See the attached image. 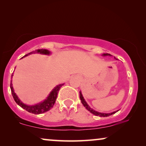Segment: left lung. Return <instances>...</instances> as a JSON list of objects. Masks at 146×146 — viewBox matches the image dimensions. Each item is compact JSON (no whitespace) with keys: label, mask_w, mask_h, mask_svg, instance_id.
Instances as JSON below:
<instances>
[{"label":"left lung","mask_w":146,"mask_h":146,"mask_svg":"<svg viewBox=\"0 0 146 146\" xmlns=\"http://www.w3.org/2000/svg\"><path fill=\"white\" fill-rule=\"evenodd\" d=\"M108 55L111 56L110 54H104V56H108ZM115 59H116V58H115ZM80 100L82 102V104L84 105V106L89 111H90L92 113H93L94 115H97V116H100V117H108V116H109V115H111L113 114V113H115V112H117V111H118V110H117L116 111H113V112H112V113H109L98 112V111H94V110L92 109L91 108H90L89 106L87 104V103L86 102V101L84 100V98L82 96V94L81 92H80Z\"/></svg>","instance_id":"8db88e82"}]
</instances>
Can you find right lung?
<instances>
[{
    "label": "right lung",
    "instance_id": "obj_1",
    "mask_svg": "<svg viewBox=\"0 0 146 146\" xmlns=\"http://www.w3.org/2000/svg\"><path fill=\"white\" fill-rule=\"evenodd\" d=\"M36 52L43 54H50V52L48 50L38 49L36 50L33 51L27 54H26L25 56L23 57H25L28 55H30L31 54L36 53ZM13 75H12V77H13ZM62 85H64V84H60L58 86H57L56 87H55L53 89V90L51 92L50 94V95L48 96L47 99H46L43 102L38 104L35 105V106H27L26 104H24L23 103H22V102H21V100L19 99V98L17 97V96L16 95L15 92H14L13 84H12V81L11 82V90L12 95H13V98L18 105H19L21 108H23V109H25V110L28 111L30 113H34V114H40V113H42L46 112V111H49L53 107V106L54 105L56 100L58 93L60 88L62 86Z\"/></svg>",
    "mask_w": 146,
    "mask_h": 146
}]
</instances>
